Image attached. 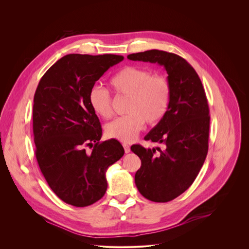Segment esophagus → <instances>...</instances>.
Wrapping results in <instances>:
<instances>
[{
    "instance_id": "1",
    "label": "esophagus",
    "mask_w": 249,
    "mask_h": 249,
    "mask_svg": "<svg viewBox=\"0 0 249 249\" xmlns=\"http://www.w3.org/2000/svg\"><path fill=\"white\" fill-rule=\"evenodd\" d=\"M123 147H124V151L126 154L130 153L131 152V149H130V146H128L127 144H123Z\"/></svg>"
}]
</instances>
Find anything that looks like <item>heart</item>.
<instances>
[{
    "label": "heart",
    "instance_id": "b5f03b06",
    "mask_svg": "<svg viewBox=\"0 0 249 249\" xmlns=\"http://www.w3.org/2000/svg\"><path fill=\"white\" fill-rule=\"evenodd\" d=\"M110 85L117 94L128 96L126 113L107 124L106 134L123 143L134 141L143 129L145 121L151 125L159 123L166 114L171 97L168 80L161 75H152L148 69L127 66L110 79ZM92 111L103 119L113 115L109 91L93 86L89 94Z\"/></svg>",
    "mask_w": 249,
    "mask_h": 249
}]
</instances>
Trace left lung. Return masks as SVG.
I'll use <instances>...</instances> for the list:
<instances>
[{
	"instance_id": "obj_1",
	"label": "left lung",
	"mask_w": 249,
	"mask_h": 249,
	"mask_svg": "<svg viewBox=\"0 0 249 249\" xmlns=\"http://www.w3.org/2000/svg\"><path fill=\"white\" fill-rule=\"evenodd\" d=\"M127 58L157 63L168 75V110L145 137L162 148L131 147L142 161L135 174L139 192L153 202H168L191 186L207 157L210 116L206 93L196 71L178 55L154 49Z\"/></svg>"
}]
</instances>
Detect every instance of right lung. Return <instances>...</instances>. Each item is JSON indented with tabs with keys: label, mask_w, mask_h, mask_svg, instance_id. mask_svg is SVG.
I'll use <instances>...</instances> for the list:
<instances>
[{
	"label": "right lung",
	"mask_w": 249,
	"mask_h": 249,
	"mask_svg": "<svg viewBox=\"0 0 249 249\" xmlns=\"http://www.w3.org/2000/svg\"><path fill=\"white\" fill-rule=\"evenodd\" d=\"M123 56L69 54L41 78L33 99L35 155L53 192L75 207L89 206L107 189L105 172L124 155L115 139L99 142L102 129L90 108L95 82ZM86 146L93 150L87 152Z\"/></svg>",
	"instance_id": "1"
}]
</instances>
